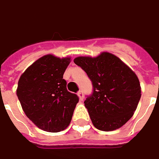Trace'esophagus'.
<instances>
[{
    "label": "esophagus",
    "instance_id": "obj_1",
    "mask_svg": "<svg viewBox=\"0 0 159 159\" xmlns=\"http://www.w3.org/2000/svg\"><path fill=\"white\" fill-rule=\"evenodd\" d=\"M78 96H79L80 99L81 100V101H82V100L84 99V94H83V92L81 91V90H80V91L78 92Z\"/></svg>",
    "mask_w": 159,
    "mask_h": 159
}]
</instances>
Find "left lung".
Segmentation results:
<instances>
[{"label":"left lung","mask_w":159,"mask_h":159,"mask_svg":"<svg viewBox=\"0 0 159 159\" xmlns=\"http://www.w3.org/2000/svg\"><path fill=\"white\" fill-rule=\"evenodd\" d=\"M74 62L92 82L93 93L84 104L93 125L104 131L121 128L133 115L141 97L137 75L110 52L94 58L80 56Z\"/></svg>","instance_id":"1"}]
</instances>
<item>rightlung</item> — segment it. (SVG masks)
I'll return each mask as SVG.
<instances>
[{"label": "right lung", "mask_w": 159, "mask_h": 159, "mask_svg": "<svg viewBox=\"0 0 159 159\" xmlns=\"http://www.w3.org/2000/svg\"><path fill=\"white\" fill-rule=\"evenodd\" d=\"M70 58L47 54L20 76L17 96L24 113L45 131H63L71 121L79 98L67 90L63 73Z\"/></svg>", "instance_id": "right-lung-1"}]
</instances>
